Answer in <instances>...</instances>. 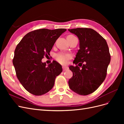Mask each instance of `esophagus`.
<instances>
[{
	"mask_svg": "<svg viewBox=\"0 0 124 124\" xmlns=\"http://www.w3.org/2000/svg\"><path fill=\"white\" fill-rule=\"evenodd\" d=\"M62 69H63V71H66V70H68L69 68H68V67H67V66H62Z\"/></svg>",
	"mask_w": 124,
	"mask_h": 124,
	"instance_id": "obj_1",
	"label": "esophagus"
}]
</instances>
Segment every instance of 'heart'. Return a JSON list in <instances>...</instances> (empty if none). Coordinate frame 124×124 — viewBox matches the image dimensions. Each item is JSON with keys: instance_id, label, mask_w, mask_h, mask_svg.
Returning <instances> with one entry per match:
<instances>
[{"instance_id": "1", "label": "heart", "mask_w": 124, "mask_h": 124, "mask_svg": "<svg viewBox=\"0 0 124 124\" xmlns=\"http://www.w3.org/2000/svg\"><path fill=\"white\" fill-rule=\"evenodd\" d=\"M74 37L73 35H70L67 36V37ZM71 55L69 54H67L61 52L55 55V59L58 62L62 64H66L70 59L71 58Z\"/></svg>"}]
</instances>
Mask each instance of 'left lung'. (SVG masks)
Here are the masks:
<instances>
[{"mask_svg": "<svg viewBox=\"0 0 124 124\" xmlns=\"http://www.w3.org/2000/svg\"><path fill=\"white\" fill-rule=\"evenodd\" d=\"M68 31L77 35L80 40V49L73 62L76 66L69 67L73 73V77L68 82L69 87L78 95L91 94L98 89L106 78L111 61L108 44L92 28H77ZM78 63L79 65L82 66L81 69L77 65Z\"/></svg>", "mask_w": 124, "mask_h": 124, "instance_id": "left-lung-1", "label": "left lung"}]
</instances>
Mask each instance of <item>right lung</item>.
I'll use <instances>...</instances> for the list:
<instances>
[{
  "instance_id": "1",
  "label": "right lung",
  "mask_w": 124,
  "mask_h": 124,
  "mask_svg": "<svg viewBox=\"0 0 124 124\" xmlns=\"http://www.w3.org/2000/svg\"><path fill=\"white\" fill-rule=\"evenodd\" d=\"M66 31L64 28L36 29L26 34L17 45L13 64L18 80L31 94L40 96L49 92L62 72L57 62L46 66L41 60L50 54L56 40Z\"/></svg>"
}]
</instances>
